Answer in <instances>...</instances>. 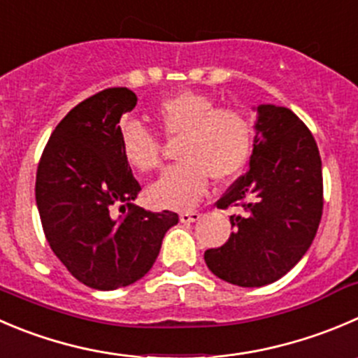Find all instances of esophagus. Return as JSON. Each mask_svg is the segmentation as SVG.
Returning <instances> with one entry per match:
<instances>
[{
	"label": "esophagus",
	"instance_id": "1",
	"mask_svg": "<svg viewBox=\"0 0 358 358\" xmlns=\"http://www.w3.org/2000/svg\"><path fill=\"white\" fill-rule=\"evenodd\" d=\"M199 211H182V213H180V220H182L183 224H190V222H196L199 220Z\"/></svg>",
	"mask_w": 358,
	"mask_h": 358
}]
</instances>
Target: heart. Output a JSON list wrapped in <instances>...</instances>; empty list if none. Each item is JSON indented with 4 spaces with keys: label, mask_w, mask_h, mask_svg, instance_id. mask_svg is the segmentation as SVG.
I'll return each mask as SVG.
<instances>
[{
    "label": "heart",
    "mask_w": 358,
    "mask_h": 358,
    "mask_svg": "<svg viewBox=\"0 0 358 358\" xmlns=\"http://www.w3.org/2000/svg\"><path fill=\"white\" fill-rule=\"evenodd\" d=\"M154 117L168 140L180 138L176 159L182 161L148 189L155 206L192 208L206 192L210 176L225 182L245 168L252 150V126L238 110L217 108L208 96L185 91L164 99ZM120 148L141 173L155 171L162 162L161 140L136 120L120 127Z\"/></svg>",
    "instance_id": "obj_1"
}]
</instances>
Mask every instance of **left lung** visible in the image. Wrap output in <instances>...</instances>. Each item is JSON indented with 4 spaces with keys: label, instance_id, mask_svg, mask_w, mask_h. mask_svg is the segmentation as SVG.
Wrapping results in <instances>:
<instances>
[{
    "label": "left lung",
    "instance_id": "obj_1",
    "mask_svg": "<svg viewBox=\"0 0 358 358\" xmlns=\"http://www.w3.org/2000/svg\"><path fill=\"white\" fill-rule=\"evenodd\" d=\"M250 169L217 201L243 208L218 248L204 252L210 271L238 287L282 278L313 243L324 210L322 159L306 124L289 108L260 105Z\"/></svg>",
    "mask_w": 358,
    "mask_h": 358
}]
</instances>
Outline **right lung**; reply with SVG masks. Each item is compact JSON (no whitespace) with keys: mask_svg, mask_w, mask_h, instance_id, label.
Masks as SVG:
<instances>
[{"mask_svg":"<svg viewBox=\"0 0 358 358\" xmlns=\"http://www.w3.org/2000/svg\"><path fill=\"white\" fill-rule=\"evenodd\" d=\"M127 87L78 103L54 129L36 171L45 238L83 285L115 290L143 278L175 211H147L133 201L141 187L120 148V117L136 106ZM120 213H116V210Z\"/></svg>","mask_w":358,"mask_h":358,"instance_id":"1","label":"right lung"}]
</instances>
